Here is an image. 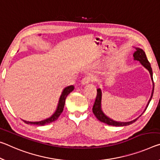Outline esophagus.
I'll return each mask as SVG.
<instances>
[{
  "mask_svg": "<svg viewBox=\"0 0 160 160\" xmlns=\"http://www.w3.org/2000/svg\"><path fill=\"white\" fill-rule=\"evenodd\" d=\"M91 81H93V77L91 76H86L82 80V83L83 85L88 84V83L91 82Z\"/></svg>",
  "mask_w": 160,
  "mask_h": 160,
  "instance_id": "34e87169",
  "label": "esophagus"
}]
</instances>
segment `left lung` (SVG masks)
Instances as JSON below:
<instances>
[{"instance_id": "obj_1", "label": "left lung", "mask_w": 160, "mask_h": 160, "mask_svg": "<svg viewBox=\"0 0 160 160\" xmlns=\"http://www.w3.org/2000/svg\"><path fill=\"white\" fill-rule=\"evenodd\" d=\"M133 57H134V60L139 61L141 63V64H142L144 67H145L146 69L149 71V72H150V76H151L152 81V83H153V89H152V92L151 97L150 98V100H149V101H148V105H147L145 111H143V112H144L145 111L147 108H148V105H149V103H150L152 98L153 93H154V84L153 77H152V69L150 63L149 62L148 58H147L145 52H144L142 49L136 48V51L135 52V53L133 54ZM101 97H102L101 91L100 88H98L97 95H96V100H95V102H94V104L93 106V114L95 115V116L97 118V119L98 120H100L101 122H104V123H106L109 125H112V126H126V125H129L130 124L133 123V122H135L136 120H137V119H138V118L142 116V115H140V116L138 118H137L136 119L132 120V121H129V122L115 121V120L109 118L108 116H106V115L103 113V112L101 109Z\"/></svg>"}]
</instances>
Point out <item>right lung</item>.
I'll use <instances>...</instances> for the list:
<instances>
[{
	"label": "right lung",
	"instance_id": "right-lung-1",
	"mask_svg": "<svg viewBox=\"0 0 160 160\" xmlns=\"http://www.w3.org/2000/svg\"><path fill=\"white\" fill-rule=\"evenodd\" d=\"M74 89V86L72 85V86H69L64 88L63 90L62 95L59 98V103L58 106H57V108L56 111L54 112V114L52 115L51 117L48 118L45 120H41V121H38V122H29V121H26V120H23L25 123L27 124H31V125H45L47 124L50 123V122H52L58 118L59 116L61 115V113L64 110V104H65V100H66L67 96L69 95V94L72 92V91Z\"/></svg>",
	"mask_w": 160,
	"mask_h": 160
}]
</instances>
